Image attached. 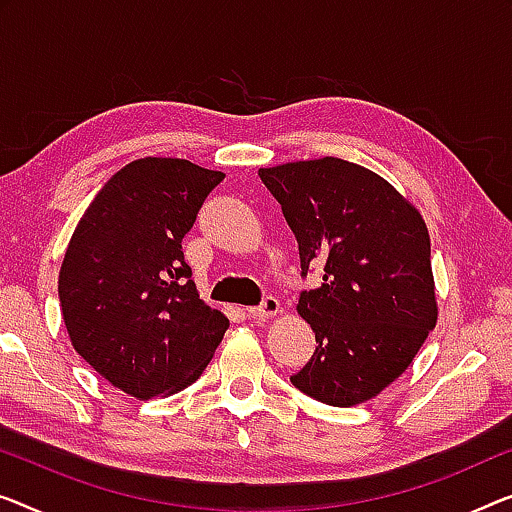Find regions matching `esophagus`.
<instances>
[{
	"mask_svg": "<svg viewBox=\"0 0 512 512\" xmlns=\"http://www.w3.org/2000/svg\"><path fill=\"white\" fill-rule=\"evenodd\" d=\"M280 310V301L276 296H264L262 303L255 305V308H248V315L253 319H269Z\"/></svg>",
	"mask_w": 512,
	"mask_h": 512,
	"instance_id": "1",
	"label": "esophagus"
}]
</instances>
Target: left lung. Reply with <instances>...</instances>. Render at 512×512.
Returning a JSON list of instances; mask_svg holds the SVG:
<instances>
[{
  "label": "left lung",
  "instance_id": "8db88e82",
  "mask_svg": "<svg viewBox=\"0 0 512 512\" xmlns=\"http://www.w3.org/2000/svg\"><path fill=\"white\" fill-rule=\"evenodd\" d=\"M259 179L299 241L301 276L322 266V285L296 305L317 349L289 379L331 407L375 398L437 324L421 213L379 174L333 156L262 167Z\"/></svg>",
  "mask_w": 512,
  "mask_h": 512
}]
</instances>
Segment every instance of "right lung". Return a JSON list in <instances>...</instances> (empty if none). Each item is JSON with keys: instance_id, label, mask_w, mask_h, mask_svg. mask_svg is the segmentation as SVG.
Wrapping results in <instances>:
<instances>
[{"instance_id": "1", "label": "right lung", "mask_w": 512, "mask_h": 512, "mask_svg": "<svg viewBox=\"0 0 512 512\" xmlns=\"http://www.w3.org/2000/svg\"><path fill=\"white\" fill-rule=\"evenodd\" d=\"M223 172L140 158L112 174L59 271L71 342L112 386L147 400L193 384L230 326L197 294L181 241Z\"/></svg>"}]
</instances>
